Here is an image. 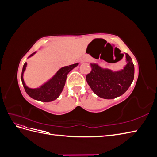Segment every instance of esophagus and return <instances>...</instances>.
I'll list each match as a JSON object with an SVG mask.
<instances>
[{
  "label": "esophagus",
  "instance_id": "obj_1",
  "mask_svg": "<svg viewBox=\"0 0 157 157\" xmlns=\"http://www.w3.org/2000/svg\"><path fill=\"white\" fill-rule=\"evenodd\" d=\"M88 60V58H84V59L82 60V61H87Z\"/></svg>",
  "mask_w": 157,
  "mask_h": 157
}]
</instances>
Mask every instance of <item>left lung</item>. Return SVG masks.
I'll return each instance as SVG.
<instances>
[{
    "label": "left lung",
    "mask_w": 157,
    "mask_h": 157,
    "mask_svg": "<svg viewBox=\"0 0 157 157\" xmlns=\"http://www.w3.org/2000/svg\"><path fill=\"white\" fill-rule=\"evenodd\" d=\"M127 64L118 71L103 69L96 63H91L92 70L86 80L97 96L104 99H114L121 96L129 88L134 77V65L132 58L126 54Z\"/></svg>",
    "instance_id": "left-lung-1"
}]
</instances>
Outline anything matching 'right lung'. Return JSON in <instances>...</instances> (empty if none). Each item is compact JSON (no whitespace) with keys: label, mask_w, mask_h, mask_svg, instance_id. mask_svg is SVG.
<instances>
[{"label":"right lung","mask_w":157,"mask_h":157,"mask_svg":"<svg viewBox=\"0 0 157 157\" xmlns=\"http://www.w3.org/2000/svg\"><path fill=\"white\" fill-rule=\"evenodd\" d=\"M35 53L36 52L31 54L29 58L34 55ZM78 65V63H77L61 68L48 82L42 85L40 88L33 89L27 87L25 84L24 80H23V75L27 67V63L25 62L23 65L21 73V82L23 86L24 87L26 93L33 99L43 102L52 101L58 98L62 92L67 74L71 70L77 67Z\"/></svg>","instance_id":"1"}]
</instances>
